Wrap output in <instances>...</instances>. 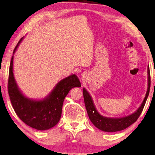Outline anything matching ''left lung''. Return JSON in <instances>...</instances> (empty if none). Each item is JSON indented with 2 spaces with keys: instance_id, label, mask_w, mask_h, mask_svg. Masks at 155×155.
Instances as JSON below:
<instances>
[{
  "instance_id": "8db88e82",
  "label": "left lung",
  "mask_w": 155,
  "mask_h": 155,
  "mask_svg": "<svg viewBox=\"0 0 155 155\" xmlns=\"http://www.w3.org/2000/svg\"><path fill=\"white\" fill-rule=\"evenodd\" d=\"M148 91L146 94V97L143 100L141 107L130 116L126 117L120 118V119H110V118L104 117L99 114V112L96 110L94 104H93L92 98H91L89 93L87 90L83 88V98H84V101L85 107H86L87 112L89 117L90 121L94 126L99 128L101 130L105 132H117L127 128L130 125L138 119L140 115H141L142 111H143L144 105L146 104V100L148 99L149 95L150 89V70H148Z\"/></svg>"
}]
</instances>
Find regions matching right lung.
<instances>
[{
  "label": "right lung",
  "mask_w": 155,
  "mask_h": 155,
  "mask_svg": "<svg viewBox=\"0 0 155 155\" xmlns=\"http://www.w3.org/2000/svg\"><path fill=\"white\" fill-rule=\"evenodd\" d=\"M22 39L17 43L14 53ZM13 58L12 56L7 87L9 99L17 116L28 126L38 130H48L56 126L61 119L65 97L72 87H81L78 77L73 74L61 80L45 99L29 100L21 94L16 85L13 74Z\"/></svg>",
  "instance_id": "right-lung-1"
}]
</instances>
